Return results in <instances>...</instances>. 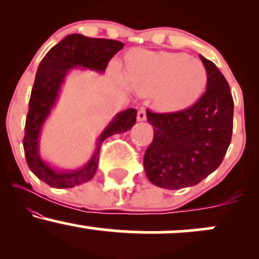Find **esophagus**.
Masks as SVG:
<instances>
[{"label": "esophagus", "mask_w": 259, "mask_h": 259, "mask_svg": "<svg viewBox=\"0 0 259 259\" xmlns=\"http://www.w3.org/2000/svg\"><path fill=\"white\" fill-rule=\"evenodd\" d=\"M145 119H146V109L145 108H140L138 111V120L139 121H144Z\"/></svg>", "instance_id": "34e87169"}]
</instances>
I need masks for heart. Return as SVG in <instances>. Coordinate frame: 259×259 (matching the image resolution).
Instances as JSON below:
<instances>
[{"mask_svg":"<svg viewBox=\"0 0 259 259\" xmlns=\"http://www.w3.org/2000/svg\"><path fill=\"white\" fill-rule=\"evenodd\" d=\"M126 80L138 94H153L158 108L175 109L201 96L207 72L200 59L183 53L138 51L126 61Z\"/></svg>","mask_w":259,"mask_h":259,"instance_id":"heart-1","label":"heart"}]
</instances>
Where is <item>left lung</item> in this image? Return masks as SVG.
<instances>
[{
    "mask_svg": "<svg viewBox=\"0 0 259 259\" xmlns=\"http://www.w3.org/2000/svg\"><path fill=\"white\" fill-rule=\"evenodd\" d=\"M207 88L195 105L170 113L146 112L153 140L144 167L153 185L168 190L197 185L221 165L233 134L234 101L227 79L200 56Z\"/></svg>",
    "mask_w": 259,
    "mask_h": 259,
    "instance_id": "1",
    "label": "left lung"
}]
</instances>
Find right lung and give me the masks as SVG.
I'll list each match as a JSON object with an SVG mask.
<instances>
[{
	"label": "right lung",
	"instance_id": "right-lung-1",
	"mask_svg": "<svg viewBox=\"0 0 259 259\" xmlns=\"http://www.w3.org/2000/svg\"><path fill=\"white\" fill-rule=\"evenodd\" d=\"M123 47L124 44L117 40L72 34L53 46L38 64L29 100L23 146L30 170L47 185L56 189H68L91 180L97 170L102 142L114 134L127 132L135 124L138 114L135 108L118 113L100 135L91 159L84 167L75 170H56L45 163L38 153V136L41 127L55 106L61 85L68 72L73 68H86L103 73L113 56Z\"/></svg>",
	"mask_w": 259,
	"mask_h": 259
}]
</instances>
